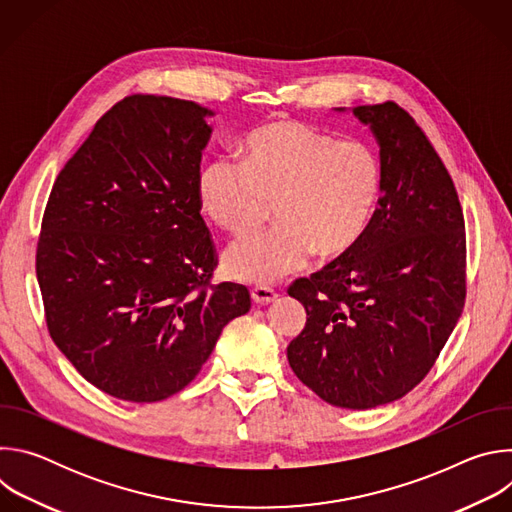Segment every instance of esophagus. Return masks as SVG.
<instances>
[{"label": "esophagus", "mask_w": 512, "mask_h": 512, "mask_svg": "<svg viewBox=\"0 0 512 512\" xmlns=\"http://www.w3.org/2000/svg\"><path fill=\"white\" fill-rule=\"evenodd\" d=\"M251 300H253L255 304H261V306H265V304H271V302H275V300H277V294H275V291H273L271 287H263V285H257V287H253V289H251Z\"/></svg>", "instance_id": "34e87169"}]
</instances>
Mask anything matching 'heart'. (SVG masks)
<instances>
[{"label":"heart","mask_w":512,"mask_h":512,"mask_svg":"<svg viewBox=\"0 0 512 512\" xmlns=\"http://www.w3.org/2000/svg\"><path fill=\"white\" fill-rule=\"evenodd\" d=\"M383 190L377 152L298 121H273L243 143L239 164L206 162L196 178L200 212L216 229L241 235L273 202L275 227L231 243L229 277L269 285L320 259L352 251L367 233Z\"/></svg>","instance_id":"heart-1"}]
</instances>
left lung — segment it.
Returning a JSON list of instances; mask_svg holds the SVG:
<instances>
[{"label": "left lung", "instance_id": "8db88e82", "mask_svg": "<svg viewBox=\"0 0 512 512\" xmlns=\"http://www.w3.org/2000/svg\"><path fill=\"white\" fill-rule=\"evenodd\" d=\"M352 115L379 145V208L352 251L289 287L308 320L287 360L326 403L360 411L405 397L446 346L466 298V235L454 182L415 119L391 101Z\"/></svg>", "mask_w": 512, "mask_h": 512}]
</instances>
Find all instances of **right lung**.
I'll return each instance as SVG.
<instances>
[{"label": "right lung", "mask_w": 512, "mask_h": 512, "mask_svg": "<svg viewBox=\"0 0 512 512\" xmlns=\"http://www.w3.org/2000/svg\"><path fill=\"white\" fill-rule=\"evenodd\" d=\"M214 113L131 95L60 170L36 275L54 344L103 393L154 403L182 391L223 328L251 308L245 285H210L214 247L196 178Z\"/></svg>", "instance_id": "obj_1"}]
</instances>
